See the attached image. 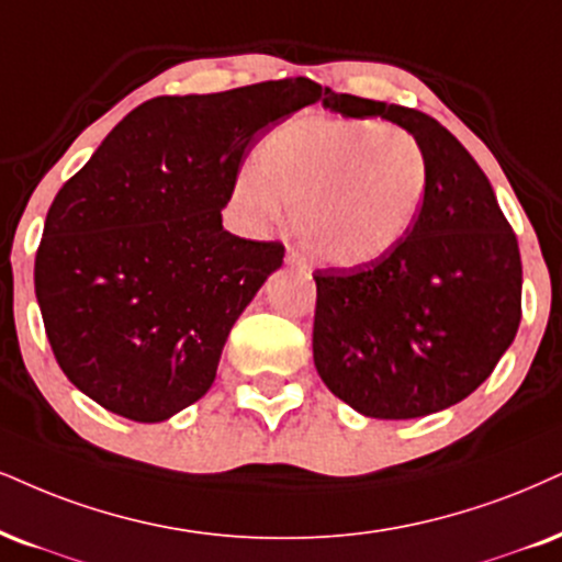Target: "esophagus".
Segmentation results:
<instances>
[{
    "label": "esophagus",
    "instance_id": "esophagus-1",
    "mask_svg": "<svg viewBox=\"0 0 562 562\" xmlns=\"http://www.w3.org/2000/svg\"><path fill=\"white\" fill-rule=\"evenodd\" d=\"M286 262H289V266H292V268L307 270V262H304V258H302L300 252H296V249H289V252H286Z\"/></svg>",
    "mask_w": 562,
    "mask_h": 562
}]
</instances>
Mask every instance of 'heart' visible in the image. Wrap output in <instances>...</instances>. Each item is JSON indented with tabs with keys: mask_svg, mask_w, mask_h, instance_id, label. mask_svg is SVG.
<instances>
[{
	"mask_svg": "<svg viewBox=\"0 0 562 562\" xmlns=\"http://www.w3.org/2000/svg\"><path fill=\"white\" fill-rule=\"evenodd\" d=\"M427 187V150L408 130L310 114L260 143L258 169L234 177L232 200L252 226L296 218L304 245L328 266L362 268L408 239Z\"/></svg>",
	"mask_w": 562,
	"mask_h": 562,
	"instance_id": "1",
	"label": "heart"
}]
</instances>
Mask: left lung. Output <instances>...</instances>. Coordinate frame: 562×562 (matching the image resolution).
Masks as SVG:
<instances>
[{"label": "left lung", "mask_w": 562, "mask_h": 562, "mask_svg": "<svg viewBox=\"0 0 562 562\" xmlns=\"http://www.w3.org/2000/svg\"><path fill=\"white\" fill-rule=\"evenodd\" d=\"M341 116H383L425 145L429 187L408 239L362 268L315 270L313 359L334 393L375 419L459 404L493 375L521 323V252L493 187L432 116L325 90Z\"/></svg>", "instance_id": "1"}]
</instances>
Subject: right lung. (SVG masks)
I'll use <instances>...</instances> for the list:
<instances>
[{"label": "right lung", "instance_id": "1", "mask_svg": "<svg viewBox=\"0 0 562 562\" xmlns=\"http://www.w3.org/2000/svg\"><path fill=\"white\" fill-rule=\"evenodd\" d=\"M321 95L307 78L158 95L61 184L33 283L78 391L133 422L205 396L228 330L286 252L226 232L221 207L255 137Z\"/></svg>", "mask_w": 562, "mask_h": 562}]
</instances>
